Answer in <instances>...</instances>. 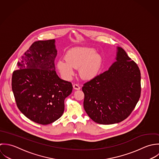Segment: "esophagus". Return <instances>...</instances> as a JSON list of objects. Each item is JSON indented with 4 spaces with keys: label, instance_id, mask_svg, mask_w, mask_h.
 I'll return each instance as SVG.
<instances>
[{
    "label": "esophagus",
    "instance_id": "esophagus-1",
    "mask_svg": "<svg viewBox=\"0 0 159 159\" xmlns=\"http://www.w3.org/2000/svg\"><path fill=\"white\" fill-rule=\"evenodd\" d=\"M73 88H74L75 90H77L80 89V87L79 85H77V84H74V85H73Z\"/></svg>",
    "mask_w": 159,
    "mask_h": 159
}]
</instances>
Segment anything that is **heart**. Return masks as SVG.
Segmentation results:
<instances>
[{
  "label": "heart",
  "mask_w": 159,
  "mask_h": 159,
  "mask_svg": "<svg viewBox=\"0 0 159 159\" xmlns=\"http://www.w3.org/2000/svg\"><path fill=\"white\" fill-rule=\"evenodd\" d=\"M65 60H60L57 66L65 79H70L74 74V69H79L80 77L84 80H91L99 73L102 58L95 50L90 47H75L69 50Z\"/></svg>",
  "instance_id": "b5f03b06"
}]
</instances>
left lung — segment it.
Listing matches in <instances>:
<instances>
[{
    "mask_svg": "<svg viewBox=\"0 0 159 159\" xmlns=\"http://www.w3.org/2000/svg\"><path fill=\"white\" fill-rule=\"evenodd\" d=\"M109 69L84 84V107L96 123L110 125L127 118L141 95V73L138 65L121 47Z\"/></svg>",
    "mask_w": 159,
    "mask_h": 159,
    "instance_id": "1",
    "label": "left lung"
}]
</instances>
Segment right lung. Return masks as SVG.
<instances>
[{"label": "right lung", "instance_id": "obj_1", "mask_svg": "<svg viewBox=\"0 0 159 159\" xmlns=\"http://www.w3.org/2000/svg\"><path fill=\"white\" fill-rule=\"evenodd\" d=\"M55 40L34 42L17 63L11 88L20 111L33 122L47 125L60 119L72 84L57 74Z\"/></svg>", "mask_w": 159, "mask_h": 159}]
</instances>
